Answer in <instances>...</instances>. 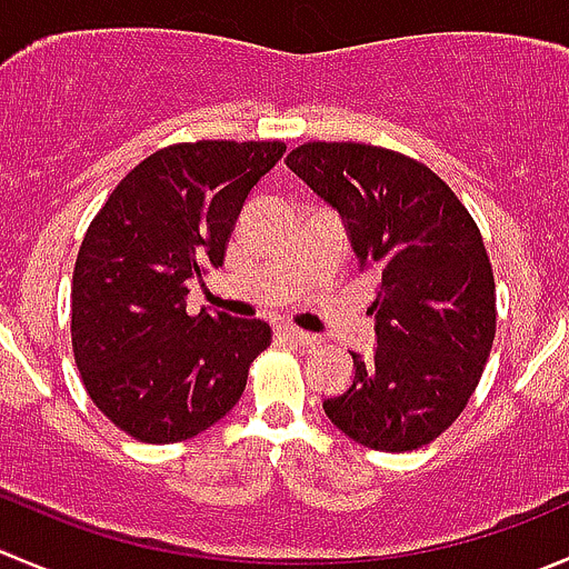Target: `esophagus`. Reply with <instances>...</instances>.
Listing matches in <instances>:
<instances>
[{
    "label": "esophagus",
    "mask_w": 569,
    "mask_h": 569,
    "mask_svg": "<svg viewBox=\"0 0 569 569\" xmlns=\"http://www.w3.org/2000/svg\"><path fill=\"white\" fill-rule=\"evenodd\" d=\"M278 333L283 336V339L295 341V345H313V341H317V336H313V333H308V330H300V328H295V325H280V328H278Z\"/></svg>",
    "instance_id": "34e87169"
}]
</instances>
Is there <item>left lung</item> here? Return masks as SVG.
<instances>
[{"label":"left lung","mask_w":569,"mask_h":569,"mask_svg":"<svg viewBox=\"0 0 569 569\" xmlns=\"http://www.w3.org/2000/svg\"><path fill=\"white\" fill-rule=\"evenodd\" d=\"M286 167L341 217L361 269L378 274L372 356L325 397L358 445L417 450L465 411L495 341V278L478 224L442 178L400 152L311 141Z\"/></svg>","instance_id":"left-lung-1"}]
</instances>
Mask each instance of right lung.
Listing matches in <instances>:
<instances>
[{
  "instance_id": "add662e5",
  "label": "right lung",
  "mask_w": 569,
  "mask_h": 569,
  "mask_svg": "<svg viewBox=\"0 0 569 569\" xmlns=\"http://www.w3.org/2000/svg\"><path fill=\"white\" fill-rule=\"evenodd\" d=\"M280 141H197L144 158L93 217L71 278V347L99 411L138 442L197 437L239 402L263 319L186 313L222 267L244 200Z\"/></svg>"
}]
</instances>
